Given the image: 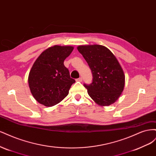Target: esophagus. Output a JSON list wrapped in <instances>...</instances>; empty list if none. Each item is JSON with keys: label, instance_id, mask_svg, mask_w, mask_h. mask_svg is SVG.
<instances>
[{"label": "esophagus", "instance_id": "obj_1", "mask_svg": "<svg viewBox=\"0 0 156 156\" xmlns=\"http://www.w3.org/2000/svg\"><path fill=\"white\" fill-rule=\"evenodd\" d=\"M82 80H83V79H82L81 77H79V78H78V79H76V81H79V82H81Z\"/></svg>", "mask_w": 156, "mask_h": 156}]
</instances>
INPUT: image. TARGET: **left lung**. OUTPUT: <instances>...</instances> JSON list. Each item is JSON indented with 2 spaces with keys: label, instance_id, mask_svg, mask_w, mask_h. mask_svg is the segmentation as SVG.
I'll list each match as a JSON object with an SVG mask.
<instances>
[{
  "label": "left lung",
  "instance_id": "left-lung-1",
  "mask_svg": "<svg viewBox=\"0 0 156 156\" xmlns=\"http://www.w3.org/2000/svg\"><path fill=\"white\" fill-rule=\"evenodd\" d=\"M77 50L92 71V83L84 84L88 95L101 106L112 104L121 95L125 84L124 73L119 61L103 45H80Z\"/></svg>",
  "mask_w": 156,
  "mask_h": 156
}]
</instances>
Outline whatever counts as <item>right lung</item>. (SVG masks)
Listing matches in <instances>:
<instances>
[{"instance_id": "add662e5", "label": "right lung", "mask_w": 156, "mask_h": 156, "mask_svg": "<svg viewBox=\"0 0 156 156\" xmlns=\"http://www.w3.org/2000/svg\"><path fill=\"white\" fill-rule=\"evenodd\" d=\"M73 49L72 46L51 47L33 64L28 81L32 96L41 104L53 106L68 96L75 81L70 77L64 61Z\"/></svg>"}]
</instances>
